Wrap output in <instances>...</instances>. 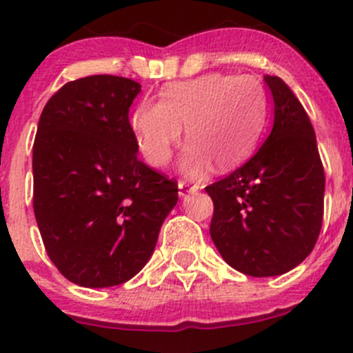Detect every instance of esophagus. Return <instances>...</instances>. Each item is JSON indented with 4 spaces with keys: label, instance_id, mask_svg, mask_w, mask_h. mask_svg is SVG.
Segmentation results:
<instances>
[{
    "label": "esophagus",
    "instance_id": "esophagus-1",
    "mask_svg": "<svg viewBox=\"0 0 353 353\" xmlns=\"http://www.w3.org/2000/svg\"><path fill=\"white\" fill-rule=\"evenodd\" d=\"M177 190H179V196L184 198V196H188V194L196 193L198 186H194V184H188V183H184V181H179V184H177Z\"/></svg>",
    "mask_w": 353,
    "mask_h": 353
}]
</instances>
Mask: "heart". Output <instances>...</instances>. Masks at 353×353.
Returning a JSON list of instances; mask_svg holds the SVG:
<instances>
[{
  "label": "heart",
  "mask_w": 353,
  "mask_h": 353,
  "mask_svg": "<svg viewBox=\"0 0 353 353\" xmlns=\"http://www.w3.org/2000/svg\"><path fill=\"white\" fill-rule=\"evenodd\" d=\"M266 121V94L249 74L206 73L167 85L160 101L145 99L131 116L138 148L150 165L163 167L186 126L179 169L203 177L215 167L232 170L249 159Z\"/></svg>",
  "instance_id": "obj_1"
}]
</instances>
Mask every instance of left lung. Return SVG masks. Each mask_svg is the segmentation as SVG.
I'll return each instance as SVG.
<instances>
[{
  "instance_id": "obj_1",
  "label": "left lung",
  "mask_w": 353,
  "mask_h": 353,
  "mask_svg": "<svg viewBox=\"0 0 353 353\" xmlns=\"http://www.w3.org/2000/svg\"><path fill=\"white\" fill-rule=\"evenodd\" d=\"M273 128L256 155L206 188L210 236L227 265L249 276H276L301 265L323 222L325 170L304 108L279 77L265 74Z\"/></svg>"
}]
</instances>
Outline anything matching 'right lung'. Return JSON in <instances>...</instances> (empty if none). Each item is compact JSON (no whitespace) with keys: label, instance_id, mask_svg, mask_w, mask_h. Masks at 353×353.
Returning a JSON list of instances; mask_svg holds the SVG:
<instances>
[{"label":"right lung","instance_id":"right-lung-1","mask_svg":"<svg viewBox=\"0 0 353 353\" xmlns=\"http://www.w3.org/2000/svg\"><path fill=\"white\" fill-rule=\"evenodd\" d=\"M141 85L94 74L59 88L34 141V213L56 268L80 287L133 279L154 254L177 186L138 160L130 108Z\"/></svg>","mask_w":353,"mask_h":353}]
</instances>
